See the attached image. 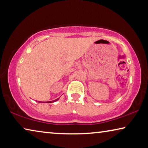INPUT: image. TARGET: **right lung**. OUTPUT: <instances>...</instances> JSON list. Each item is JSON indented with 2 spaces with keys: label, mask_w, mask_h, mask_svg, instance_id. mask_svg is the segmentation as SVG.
Wrapping results in <instances>:
<instances>
[{
  "label": "right lung",
  "mask_w": 148,
  "mask_h": 148,
  "mask_svg": "<svg viewBox=\"0 0 148 148\" xmlns=\"http://www.w3.org/2000/svg\"><path fill=\"white\" fill-rule=\"evenodd\" d=\"M57 100H58V99H55V100H54V101H47V102H46V103H53V102H55V101H57ZM39 102V101H38ZM39 103H41V101L40 102V101H39ZM45 103V102H44Z\"/></svg>",
  "instance_id": "1"
}]
</instances>
